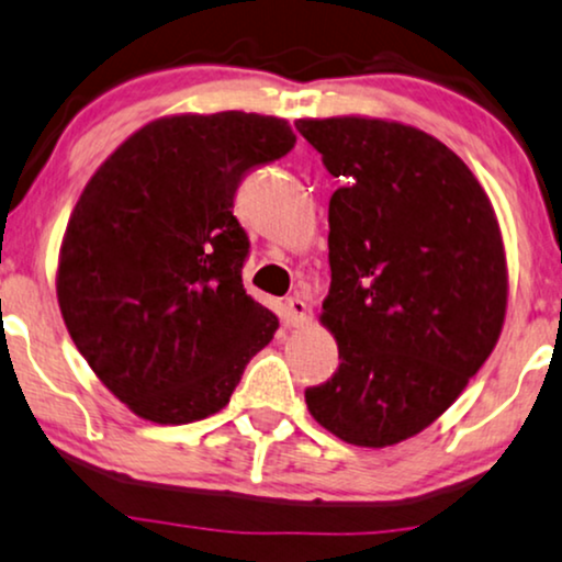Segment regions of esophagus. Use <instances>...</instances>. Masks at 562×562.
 I'll use <instances>...</instances> for the list:
<instances>
[{"label":"esophagus","mask_w":562,"mask_h":562,"mask_svg":"<svg viewBox=\"0 0 562 562\" xmlns=\"http://www.w3.org/2000/svg\"><path fill=\"white\" fill-rule=\"evenodd\" d=\"M286 317H289V323L294 325V328H300V325L310 323L307 302H304L302 296H289V300H286Z\"/></svg>","instance_id":"1"}]
</instances>
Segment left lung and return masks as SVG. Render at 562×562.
Here are the masks:
<instances>
[{
	"instance_id": "left-lung-1",
	"label": "left lung",
	"mask_w": 562,
	"mask_h": 562,
	"mask_svg": "<svg viewBox=\"0 0 562 562\" xmlns=\"http://www.w3.org/2000/svg\"><path fill=\"white\" fill-rule=\"evenodd\" d=\"M338 177L321 323L338 370L307 387L317 425L351 446L414 438L493 355L508 262L487 192L446 143L375 116L296 120Z\"/></svg>"
}]
</instances>
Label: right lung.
Masks as SVG:
<instances>
[{
    "label": "right lung",
    "mask_w": 562,
    "mask_h": 562,
    "mask_svg": "<svg viewBox=\"0 0 562 562\" xmlns=\"http://www.w3.org/2000/svg\"><path fill=\"white\" fill-rule=\"evenodd\" d=\"M286 120L171 114L124 140L67 221L57 302L95 378L140 419L221 412L279 317L247 296L249 239L234 218L247 171L286 156Z\"/></svg>",
    "instance_id": "add662e5"
}]
</instances>
